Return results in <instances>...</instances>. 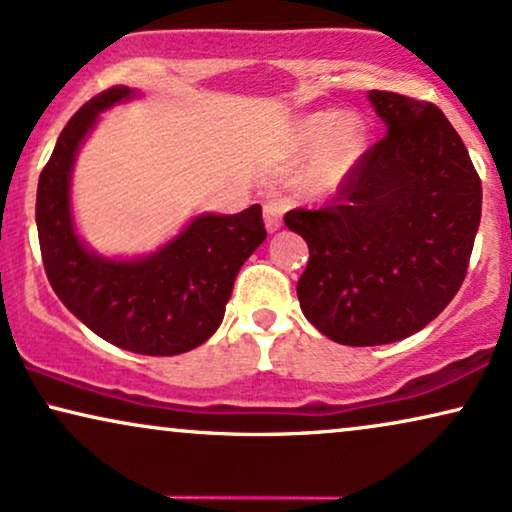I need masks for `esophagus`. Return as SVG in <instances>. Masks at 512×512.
Here are the masks:
<instances>
[{"label": "esophagus", "mask_w": 512, "mask_h": 512, "mask_svg": "<svg viewBox=\"0 0 512 512\" xmlns=\"http://www.w3.org/2000/svg\"><path fill=\"white\" fill-rule=\"evenodd\" d=\"M263 221H265V228L270 232L280 230L282 228V204L275 202V199H270V202L263 204Z\"/></svg>", "instance_id": "esophagus-1"}]
</instances>
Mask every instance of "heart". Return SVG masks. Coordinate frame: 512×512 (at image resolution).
I'll list each match as a JSON object with an SVG mask.
<instances>
[{
    "label": "heart",
    "mask_w": 512,
    "mask_h": 512,
    "mask_svg": "<svg viewBox=\"0 0 512 512\" xmlns=\"http://www.w3.org/2000/svg\"><path fill=\"white\" fill-rule=\"evenodd\" d=\"M291 143L301 155L317 150L301 178L303 192L329 195L341 188L360 164L367 150V126L355 112H345V115L331 110L313 112L298 119Z\"/></svg>",
    "instance_id": "obj_1"
}]
</instances>
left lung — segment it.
<instances>
[{"label": "left lung", "instance_id": "obj_1", "mask_svg": "<svg viewBox=\"0 0 512 512\" xmlns=\"http://www.w3.org/2000/svg\"><path fill=\"white\" fill-rule=\"evenodd\" d=\"M388 134L364 152L322 209L284 216L310 261L296 284L303 315L331 341H402L447 308L466 277L482 183L433 103L369 91Z\"/></svg>", "mask_w": 512, "mask_h": 512}]
</instances>
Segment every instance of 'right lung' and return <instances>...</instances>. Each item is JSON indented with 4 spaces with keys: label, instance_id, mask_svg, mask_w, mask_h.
Segmentation results:
<instances>
[{
    "label": "right lung",
    "instance_id": "obj_1",
    "mask_svg": "<svg viewBox=\"0 0 512 512\" xmlns=\"http://www.w3.org/2000/svg\"><path fill=\"white\" fill-rule=\"evenodd\" d=\"M131 98L129 86H112L65 124L39 174V249L56 296L94 334L138 355H181L221 327L237 272L265 240L263 216L258 204L199 214L155 254L126 261L86 247L70 209L75 157L98 115Z\"/></svg>",
    "mask_w": 512,
    "mask_h": 512
}]
</instances>
